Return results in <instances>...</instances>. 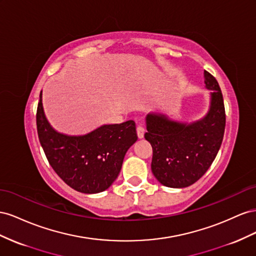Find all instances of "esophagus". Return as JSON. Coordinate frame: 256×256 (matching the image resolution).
Listing matches in <instances>:
<instances>
[{
  "label": "esophagus",
  "mask_w": 256,
  "mask_h": 256,
  "mask_svg": "<svg viewBox=\"0 0 256 256\" xmlns=\"http://www.w3.org/2000/svg\"><path fill=\"white\" fill-rule=\"evenodd\" d=\"M144 132H146V130L142 126H137V136H138V138H140V140H142V138H144Z\"/></svg>",
  "instance_id": "esophagus-1"
}]
</instances>
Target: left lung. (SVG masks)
<instances>
[{
    "mask_svg": "<svg viewBox=\"0 0 256 256\" xmlns=\"http://www.w3.org/2000/svg\"><path fill=\"white\" fill-rule=\"evenodd\" d=\"M210 106L202 119L184 123L163 114H148L144 138L153 149L151 170L160 184L186 188L202 177L214 160L224 136L225 108L216 79L204 72Z\"/></svg>",
    "mask_w": 256,
    "mask_h": 256,
    "instance_id": "8db88e82",
    "label": "left lung"
}]
</instances>
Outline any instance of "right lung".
I'll list each match as a JSON object with an SVG mask.
<instances>
[{"instance_id":"obj_1","label":"right lung","mask_w":256,"mask_h":256,"mask_svg":"<svg viewBox=\"0 0 256 256\" xmlns=\"http://www.w3.org/2000/svg\"><path fill=\"white\" fill-rule=\"evenodd\" d=\"M36 124L40 142L51 167L68 186L86 194L103 192L114 184L124 156L137 140L133 120L105 124L82 136L56 132L44 114L42 91Z\"/></svg>"}]
</instances>
